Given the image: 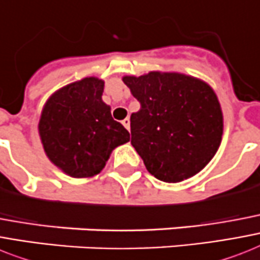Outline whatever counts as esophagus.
I'll list each match as a JSON object with an SVG mask.
<instances>
[{"label": "esophagus", "mask_w": 260, "mask_h": 260, "mask_svg": "<svg viewBox=\"0 0 260 260\" xmlns=\"http://www.w3.org/2000/svg\"><path fill=\"white\" fill-rule=\"evenodd\" d=\"M121 124H123V125L125 126L126 129L129 131V128H131V121H129V119H128V117H126V119H124L123 121H121Z\"/></svg>", "instance_id": "1"}]
</instances>
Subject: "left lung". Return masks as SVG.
Wrapping results in <instances>:
<instances>
[{"label": "left lung", "mask_w": 260, "mask_h": 260, "mask_svg": "<svg viewBox=\"0 0 260 260\" xmlns=\"http://www.w3.org/2000/svg\"><path fill=\"white\" fill-rule=\"evenodd\" d=\"M140 103L131 115V144L156 179L179 183L203 170L223 135L218 96L207 82L176 72L124 76Z\"/></svg>", "instance_id": "left-lung-1"}]
</instances>
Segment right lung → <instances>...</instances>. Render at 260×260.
Here are the masks:
<instances>
[{
  "label": "right lung",
  "instance_id": "1",
  "mask_svg": "<svg viewBox=\"0 0 260 260\" xmlns=\"http://www.w3.org/2000/svg\"><path fill=\"white\" fill-rule=\"evenodd\" d=\"M104 81L85 77L56 90L44 105L39 134L48 159L72 178L100 174L112 151L129 141L103 101Z\"/></svg>",
  "mask_w": 260,
  "mask_h": 260
}]
</instances>
